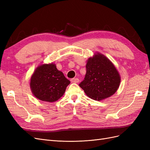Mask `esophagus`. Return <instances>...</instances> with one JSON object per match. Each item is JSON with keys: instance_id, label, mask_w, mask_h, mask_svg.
I'll return each mask as SVG.
<instances>
[{"instance_id": "34e87169", "label": "esophagus", "mask_w": 150, "mask_h": 150, "mask_svg": "<svg viewBox=\"0 0 150 150\" xmlns=\"http://www.w3.org/2000/svg\"><path fill=\"white\" fill-rule=\"evenodd\" d=\"M79 81V79L78 78H72L71 79V82L73 83H78Z\"/></svg>"}]
</instances>
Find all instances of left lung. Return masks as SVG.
<instances>
[{
  "mask_svg": "<svg viewBox=\"0 0 150 150\" xmlns=\"http://www.w3.org/2000/svg\"><path fill=\"white\" fill-rule=\"evenodd\" d=\"M86 67L85 78L79 85L88 96L100 101L116 93L120 84V76L106 57L96 54L89 59Z\"/></svg>",
  "mask_w": 150,
  "mask_h": 150,
  "instance_id": "obj_1",
  "label": "left lung"
}]
</instances>
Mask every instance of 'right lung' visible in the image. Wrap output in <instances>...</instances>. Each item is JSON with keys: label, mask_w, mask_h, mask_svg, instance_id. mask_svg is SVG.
I'll list each match as a JSON object with an SVG mask.
<instances>
[{"label": "right lung", "mask_w": 150, "mask_h": 150, "mask_svg": "<svg viewBox=\"0 0 150 150\" xmlns=\"http://www.w3.org/2000/svg\"><path fill=\"white\" fill-rule=\"evenodd\" d=\"M70 81L54 64L37 67L30 79V86L34 96L47 102H54L64 94Z\"/></svg>", "instance_id": "right-lung-1"}]
</instances>
